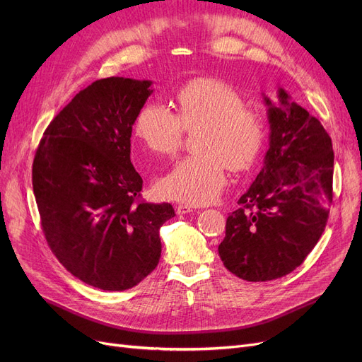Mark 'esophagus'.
Here are the masks:
<instances>
[{
  "label": "esophagus",
  "instance_id": "34e87169",
  "mask_svg": "<svg viewBox=\"0 0 362 362\" xmlns=\"http://www.w3.org/2000/svg\"><path fill=\"white\" fill-rule=\"evenodd\" d=\"M192 211H194V208H192V206H189V205H183V204H180V205H177V206H176V214H179V216L189 214V213H192Z\"/></svg>",
  "mask_w": 362,
  "mask_h": 362
}]
</instances>
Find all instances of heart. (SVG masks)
I'll list each match as a JSON object with an SVG mask.
<instances>
[{
    "instance_id": "heart-1",
    "label": "heart",
    "mask_w": 362,
    "mask_h": 362,
    "mask_svg": "<svg viewBox=\"0 0 362 362\" xmlns=\"http://www.w3.org/2000/svg\"><path fill=\"white\" fill-rule=\"evenodd\" d=\"M177 114L161 103H148L138 112L135 136L156 156H175L183 132L202 129L195 141L198 156L177 161L158 183V192L189 205L216 201L227 183L226 167L248 170L267 139V124L240 95L218 79L201 78L177 93Z\"/></svg>"
}]
</instances>
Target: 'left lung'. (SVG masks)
Instances as JSON below:
<instances>
[{
  "label": "left lung",
  "instance_id": "1",
  "mask_svg": "<svg viewBox=\"0 0 362 362\" xmlns=\"http://www.w3.org/2000/svg\"><path fill=\"white\" fill-rule=\"evenodd\" d=\"M269 151L254 183L226 221L218 245L224 267L248 281L293 272L326 229L333 198V148L329 133L279 88L277 103L264 97Z\"/></svg>",
  "mask_w": 362,
  "mask_h": 362
}]
</instances>
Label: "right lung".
I'll use <instances>...</instances> for the list:
<instances>
[{"label":"right lung","mask_w":362,"mask_h":362,"mask_svg":"<svg viewBox=\"0 0 362 362\" xmlns=\"http://www.w3.org/2000/svg\"><path fill=\"white\" fill-rule=\"evenodd\" d=\"M151 81L107 78L81 90L54 117L36 149L33 194L48 246L89 286L126 291L157 267L167 202L139 201L130 161L132 126Z\"/></svg>","instance_id":"right-lung-1"}]
</instances>
